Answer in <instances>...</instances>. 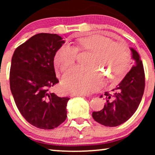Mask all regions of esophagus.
Listing matches in <instances>:
<instances>
[{
  "mask_svg": "<svg viewBox=\"0 0 155 155\" xmlns=\"http://www.w3.org/2000/svg\"><path fill=\"white\" fill-rule=\"evenodd\" d=\"M76 96H80V97H85V94H78V93H73L71 94V97H76Z\"/></svg>",
  "mask_w": 155,
  "mask_h": 155,
  "instance_id": "1",
  "label": "esophagus"
}]
</instances>
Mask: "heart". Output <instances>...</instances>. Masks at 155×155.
<instances>
[{
  "label": "heart",
  "instance_id": "heart-1",
  "mask_svg": "<svg viewBox=\"0 0 155 155\" xmlns=\"http://www.w3.org/2000/svg\"><path fill=\"white\" fill-rule=\"evenodd\" d=\"M80 49L92 52L89 61L90 68L74 67L64 74L62 86L65 90L78 94H90L98 90L104 83L103 74L118 80L122 78L129 63L128 48L124 44L115 43L111 38L94 35L78 40ZM78 54L77 47L64 44L57 50L54 63L64 71L74 65Z\"/></svg>",
  "mask_w": 155,
  "mask_h": 155
}]
</instances>
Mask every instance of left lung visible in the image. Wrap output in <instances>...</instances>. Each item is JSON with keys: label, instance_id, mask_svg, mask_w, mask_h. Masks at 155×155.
<instances>
[{"label": "left lung", "instance_id": "obj_1", "mask_svg": "<svg viewBox=\"0 0 155 155\" xmlns=\"http://www.w3.org/2000/svg\"><path fill=\"white\" fill-rule=\"evenodd\" d=\"M134 65L111 93L105 92L104 109L94 111L92 117L105 126L115 127L124 124L133 115L140 103L145 90L143 62L134 48H130Z\"/></svg>", "mask_w": 155, "mask_h": 155}]
</instances>
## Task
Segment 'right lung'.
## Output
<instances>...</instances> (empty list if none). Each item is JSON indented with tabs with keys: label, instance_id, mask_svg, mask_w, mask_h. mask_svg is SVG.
I'll list each match as a JSON object with an SVG mask.
<instances>
[{
	"label": "right lung",
	"instance_id": "1",
	"mask_svg": "<svg viewBox=\"0 0 155 155\" xmlns=\"http://www.w3.org/2000/svg\"><path fill=\"white\" fill-rule=\"evenodd\" d=\"M64 43L56 34H37L19 46L12 57L10 86L15 102L25 120L37 128L54 129L67 118L70 98L51 92L58 82L54 56Z\"/></svg>",
	"mask_w": 155,
	"mask_h": 155
}]
</instances>
